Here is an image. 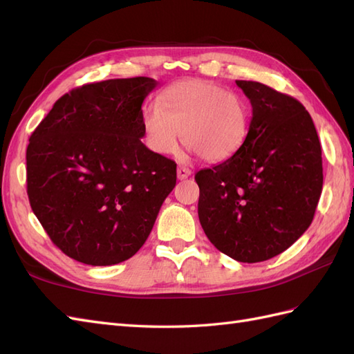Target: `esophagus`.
I'll use <instances>...</instances> for the list:
<instances>
[{"label":"esophagus","mask_w":354,"mask_h":354,"mask_svg":"<svg viewBox=\"0 0 354 354\" xmlns=\"http://www.w3.org/2000/svg\"><path fill=\"white\" fill-rule=\"evenodd\" d=\"M190 174H192V171H190L189 168H186V167H178V169H177V177H178V180H186L187 177H190Z\"/></svg>","instance_id":"34e87169"}]
</instances>
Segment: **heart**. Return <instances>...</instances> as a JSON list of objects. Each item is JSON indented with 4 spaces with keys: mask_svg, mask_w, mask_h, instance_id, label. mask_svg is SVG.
<instances>
[{
    "mask_svg": "<svg viewBox=\"0 0 354 354\" xmlns=\"http://www.w3.org/2000/svg\"><path fill=\"white\" fill-rule=\"evenodd\" d=\"M250 104L238 93L202 80L180 81L159 95L158 106L142 113L143 142L149 151L169 156L181 138L207 162L236 155L248 137Z\"/></svg>",
    "mask_w": 354,
    "mask_h": 354,
    "instance_id": "obj_1",
    "label": "heart"
}]
</instances>
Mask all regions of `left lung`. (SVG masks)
Listing matches in <instances>:
<instances>
[{
  "mask_svg": "<svg viewBox=\"0 0 354 354\" xmlns=\"http://www.w3.org/2000/svg\"><path fill=\"white\" fill-rule=\"evenodd\" d=\"M250 99L248 137L233 158L195 174L201 226L218 251L259 263L288 250L313 221L322 149L312 116L291 95L236 81Z\"/></svg>",
  "mask_w": 354,
  "mask_h": 354,
  "instance_id": "8db88e82",
  "label": "left lung"
}]
</instances>
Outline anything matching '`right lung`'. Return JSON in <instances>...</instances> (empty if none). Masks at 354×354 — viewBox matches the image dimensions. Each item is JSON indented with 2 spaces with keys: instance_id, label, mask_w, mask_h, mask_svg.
Instances as JSON below:
<instances>
[{
  "instance_id": "right-lung-1",
  "label": "right lung",
  "mask_w": 354,
  "mask_h": 354,
  "mask_svg": "<svg viewBox=\"0 0 354 354\" xmlns=\"http://www.w3.org/2000/svg\"><path fill=\"white\" fill-rule=\"evenodd\" d=\"M158 85L137 77L62 95L26 149L30 208L59 250L90 266L142 248L177 180V164L142 143V104Z\"/></svg>"
}]
</instances>
